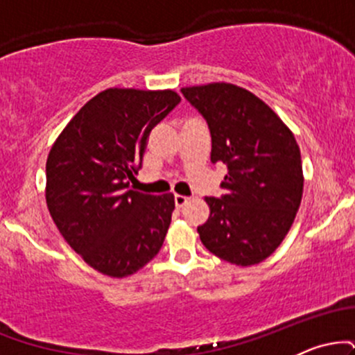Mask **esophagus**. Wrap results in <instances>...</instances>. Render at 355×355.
<instances>
[{
	"label": "esophagus",
	"mask_w": 355,
	"mask_h": 355,
	"mask_svg": "<svg viewBox=\"0 0 355 355\" xmlns=\"http://www.w3.org/2000/svg\"><path fill=\"white\" fill-rule=\"evenodd\" d=\"M175 207H177V209H182V207H185L187 203H189V198L187 197H183V195H175Z\"/></svg>",
	"instance_id": "34e87169"
}]
</instances>
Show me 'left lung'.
Instances as JSON below:
<instances>
[{
    "mask_svg": "<svg viewBox=\"0 0 355 355\" xmlns=\"http://www.w3.org/2000/svg\"><path fill=\"white\" fill-rule=\"evenodd\" d=\"M205 118L211 164L227 166L225 193L205 197L210 217L198 227L202 243L235 266L262 262L291 230L304 190L294 133L254 93L230 83L182 88Z\"/></svg>",
    "mask_w": 355,
    "mask_h": 355,
    "instance_id": "8db88e82",
    "label": "left lung"
}]
</instances>
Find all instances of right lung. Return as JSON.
I'll use <instances>...</instances> for the list:
<instances>
[{
	"instance_id": "right-lung-1",
	"label": "right lung",
	"mask_w": 355,
	"mask_h": 355,
	"mask_svg": "<svg viewBox=\"0 0 355 355\" xmlns=\"http://www.w3.org/2000/svg\"><path fill=\"white\" fill-rule=\"evenodd\" d=\"M180 103L172 89L108 88L64 126L46 160V205L60 234L101 274H135L160 252L172 193L130 189L150 132Z\"/></svg>"
}]
</instances>
